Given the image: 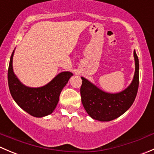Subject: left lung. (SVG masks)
I'll return each mask as SVG.
<instances>
[{"label": "left lung", "instance_id": "left-lung-1", "mask_svg": "<svg viewBox=\"0 0 154 154\" xmlns=\"http://www.w3.org/2000/svg\"><path fill=\"white\" fill-rule=\"evenodd\" d=\"M135 70L133 82L128 88L117 94L104 92L81 77V101L85 109L92 119L100 122H109L125 112L134 102L139 84V59L134 51Z\"/></svg>", "mask_w": 154, "mask_h": 154}]
</instances>
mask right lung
I'll return each instance as SVG.
<instances>
[{
  "label": "right lung",
  "instance_id": "add662e5",
  "mask_svg": "<svg viewBox=\"0 0 154 154\" xmlns=\"http://www.w3.org/2000/svg\"><path fill=\"white\" fill-rule=\"evenodd\" d=\"M8 68V85L10 94L17 104L34 117H43L51 114L58 103L60 93L68 83L72 73L65 71L59 74L51 82L40 88H29L18 80L12 70V57Z\"/></svg>",
  "mask_w": 154,
  "mask_h": 154
}]
</instances>
